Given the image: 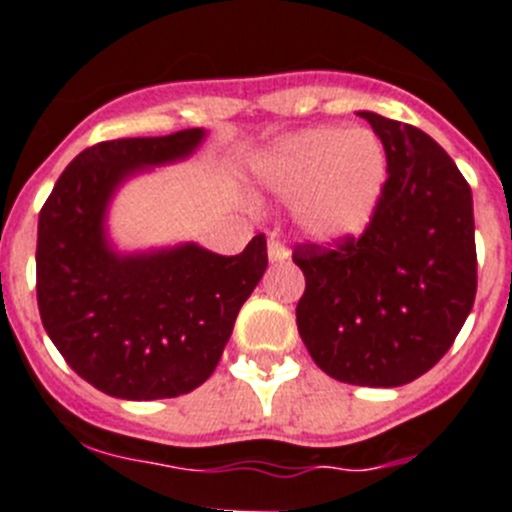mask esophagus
<instances>
[{
	"label": "esophagus",
	"instance_id": "1",
	"mask_svg": "<svg viewBox=\"0 0 512 512\" xmlns=\"http://www.w3.org/2000/svg\"><path fill=\"white\" fill-rule=\"evenodd\" d=\"M288 255V247H285L278 237H270V240H267V257H270V262H283L288 260Z\"/></svg>",
	"mask_w": 512,
	"mask_h": 512
}]
</instances>
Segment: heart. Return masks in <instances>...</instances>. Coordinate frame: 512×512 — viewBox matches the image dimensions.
I'll return each instance as SVG.
<instances>
[{"instance_id":"heart-1","label":"heart","mask_w":512,"mask_h":512,"mask_svg":"<svg viewBox=\"0 0 512 512\" xmlns=\"http://www.w3.org/2000/svg\"><path fill=\"white\" fill-rule=\"evenodd\" d=\"M260 176L283 199H298L295 217L315 240L364 232L384 194L386 148L366 128H310L272 148Z\"/></svg>"}]
</instances>
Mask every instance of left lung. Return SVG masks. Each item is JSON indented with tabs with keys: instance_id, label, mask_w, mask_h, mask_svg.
<instances>
[{
	"instance_id": "obj_1",
	"label": "left lung",
	"mask_w": 512,
	"mask_h": 512,
	"mask_svg": "<svg viewBox=\"0 0 512 512\" xmlns=\"http://www.w3.org/2000/svg\"><path fill=\"white\" fill-rule=\"evenodd\" d=\"M386 148L384 194L358 237L298 245L300 338L333 379L401 386L450 351L477 293L475 219L465 176L434 138L361 111Z\"/></svg>"
}]
</instances>
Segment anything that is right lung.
<instances>
[{"label":"right lung","instance_id":"1","mask_svg":"<svg viewBox=\"0 0 512 512\" xmlns=\"http://www.w3.org/2000/svg\"><path fill=\"white\" fill-rule=\"evenodd\" d=\"M202 128L85 148L37 224V305L70 369L108 396L171 399L217 369L242 303L267 267L265 234L234 257L204 247L118 255L105 237L113 191L148 166L186 159Z\"/></svg>","mask_w":512,"mask_h":512}]
</instances>
